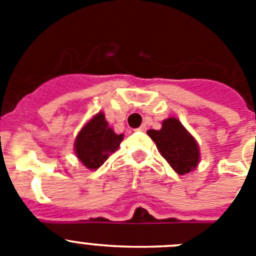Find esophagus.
I'll return each mask as SVG.
<instances>
[{
	"instance_id": "obj_1",
	"label": "esophagus",
	"mask_w": 256,
	"mask_h": 256,
	"mask_svg": "<svg viewBox=\"0 0 256 256\" xmlns=\"http://www.w3.org/2000/svg\"><path fill=\"white\" fill-rule=\"evenodd\" d=\"M146 130H148V128H146V126H140V128H137V130H138V132H146Z\"/></svg>"
}]
</instances>
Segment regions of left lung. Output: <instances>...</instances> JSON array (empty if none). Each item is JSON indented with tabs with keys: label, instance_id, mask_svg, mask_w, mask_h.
<instances>
[{
	"label": "left lung",
	"instance_id": "8db88e82",
	"mask_svg": "<svg viewBox=\"0 0 256 256\" xmlns=\"http://www.w3.org/2000/svg\"><path fill=\"white\" fill-rule=\"evenodd\" d=\"M162 156L178 174L190 173L200 160L198 142L176 118L162 122L160 130L148 132Z\"/></svg>",
	"mask_w": 256,
	"mask_h": 256
}]
</instances>
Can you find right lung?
Here are the masks:
<instances>
[{
  "label": "right lung",
  "instance_id": "add662e5",
  "mask_svg": "<svg viewBox=\"0 0 256 256\" xmlns=\"http://www.w3.org/2000/svg\"><path fill=\"white\" fill-rule=\"evenodd\" d=\"M123 134H116L108 126L102 112L94 115L79 132L74 148L78 159L90 169H97L114 152Z\"/></svg>",
  "mask_w": 256,
  "mask_h": 256
}]
</instances>
